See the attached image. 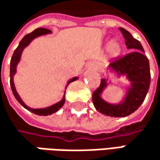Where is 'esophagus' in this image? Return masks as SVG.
<instances>
[{
	"instance_id": "obj_1",
	"label": "esophagus",
	"mask_w": 160,
	"mask_h": 160,
	"mask_svg": "<svg viewBox=\"0 0 160 160\" xmlns=\"http://www.w3.org/2000/svg\"><path fill=\"white\" fill-rule=\"evenodd\" d=\"M90 66H91V67H93L94 69H97V68H98V62H90Z\"/></svg>"
}]
</instances>
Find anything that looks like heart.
<instances>
[{
	"label": "heart",
	"mask_w": 160,
	"mask_h": 160,
	"mask_svg": "<svg viewBox=\"0 0 160 160\" xmlns=\"http://www.w3.org/2000/svg\"><path fill=\"white\" fill-rule=\"evenodd\" d=\"M121 49H122L121 44L118 41H116V40L110 41V43H109V45H108V52L110 53L112 57H116L120 53Z\"/></svg>",
	"instance_id": "obj_1"
}]
</instances>
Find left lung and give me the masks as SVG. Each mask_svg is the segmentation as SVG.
Returning a JSON list of instances; mask_svg holds the SVG:
<instances>
[{
    "instance_id": "obj_1",
    "label": "left lung",
    "mask_w": 160,
    "mask_h": 160,
    "mask_svg": "<svg viewBox=\"0 0 160 160\" xmlns=\"http://www.w3.org/2000/svg\"><path fill=\"white\" fill-rule=\"evenodd\" d=\"M128 50V54L112 60L108 64V70L117 76H125L130 82L124 87L125 93L119 103L112 104L103 98V92L108 88L107 78H102L98 88L94 91L92 101L98 112L110 117H126L137 110L144 102L150 86L149 61L145 56L141 43L135 39L130 32L120 28Z\"/></svg>"
}]
</instances>
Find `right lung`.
<instances>
[{
    "label": "right lung",
    "instance_id": "obj_1",
    "mask_svg": "<svg viewBox=\"0 0 160 160\" xmlns=\"http://www.w3.org/2000/svg\"><path fill=\"white\" fill-rule=\"evenodd\" d=\"M51 33H52V32H51L50 30L47 29V28H37V29L34 30L33 32H31L30 34H28L27 36H25V37L23 38V39L20 41L18 47L15 49V50H14V52H13V54H12V56L10 63V84L12 91V93H13V96L15 97L16 100H17L25 109L29 110V111H31V112L34 113V114L40 115V116H48V115H50V114H52V113H55L56 111H58V110H60V109L63 106V104H64V102H65V91H64V95H63L62 98L59 102H57V103H55V104H53V105H51V106H49V107H46V108L33 109V108L28 107V106L23 101V99L21 98V97L19 96V94L17 93L16 88H15V86H14V83H13V77H14V75H15V73H16V72H17V65H18V63H19L20 61H21V57H22V54H23L24 50H25L28 46H29L30 43H31L35 38H38V37H41V36L48 35V34H51ZM76 79H78V77H77V76H74V77L71 78L70 80H68V81H67V84H66V87H65V89H66V88L68 87V85H69L70 83L75 81Z\"/></svg>",
    "mask_w": 160,
    "mask_h": 160
}]
</instances>
